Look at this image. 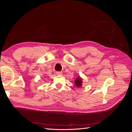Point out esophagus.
Wrapping results in <instances>:
<instances>
[{
	"instance_id": "obj_1",
	"label": "esophagus",
	"mask_w": 132,
	"mask_h": 132,
	"mask_svg": "<svg viewBox=\"0 0 132 132\" xmlns=\"http://www.w3.org/2000/svg\"><path fill=\"white\" fill-rule=\"evenodd\" d=\"M56 74L58 75H62L63 74V73H62V71H56Z\"/></svg>"
}]
</instances>
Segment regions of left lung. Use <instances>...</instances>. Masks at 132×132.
Listing matches in <instances>:
<instances>
[{"label":"left lung","mask_w":132,"mask_h":132,"mask_svg":"<svg viewBox=\"0 0 132 132\" xmlns=\"http://www.w3.org/2000/svg\"><path fill=\"white\" fill-rule=\"evenodd\" d=\"M81 83H82L81 78L79 77L75 79V85L77 87H80L81 86Z\"/></svg>","instance_id":"left-lung-1"}]
</instances>
